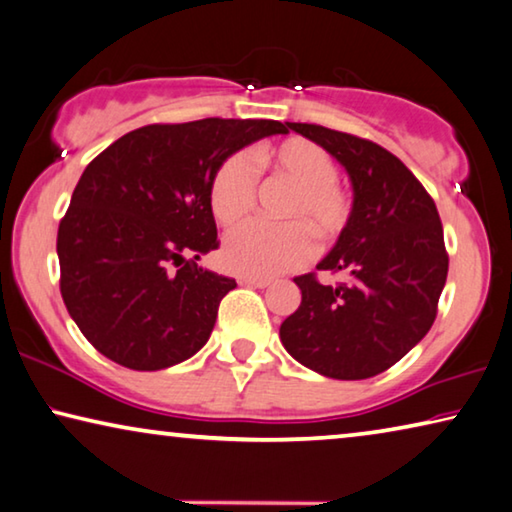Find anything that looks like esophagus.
Wrapping results in <instances>:
<instances>
[{
    "instance_id": "34e87169",
    "label": "esophagus",
    "mask_w": 512,
    "mask_h": 512,
    "mask_svg": "<svg viewBox=\"0 0 512 512\" xmlns=\"http://www.w3.org/2000/svg\"><path fill=\"white\" fill-rule=\"evenodd\" d=\"M239 282H241V285L257 287V289H264V287H269V285H271V280H269V278H250V276H241V278H239Z\"/></svg>"
}]
</instances>
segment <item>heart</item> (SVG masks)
Masks as SVG:
<instances>
[{
  "label": "heart",
  "mask_w": 512,
  "mask_h": 512,
  "mask_svg": "<svg viewBox=\"0 0 512 512\" xmlns=\"http://www.w3.org/2000/svg\"><path fill=\"white\" fill-rule=\"evenodd\" d=\"M262 170L294 183L282 204L280 216L289 223H248L227 236L223 264L250 278H273L296 269L315 250L317 236L322 246H331L345 234L352 204L340 188L338 167L319 144L289 137L273 147L257 149ZM255 170L246 154H232L216 167L209 181V207L220 225L232 227L253 211Z\"/></svg>",
  "instance_id": "b5f03b06"
}]
</instances>
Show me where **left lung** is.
<instances>
[{
  "label": "left lung",
  "mask_w": 512,
  "mask_h": 512,
  "mask_svg": "<svg viewBox=\"0 0 512 512\" xmlns=\"http://www.w3.org/2000/svg\"><path fill=\"white\" fill-rule=\"evenodd\" d=\"M287 128L345 167L354 204L345 234L317 264L345 273V282L294 278L301 305L280 324V340L324 377H375L414 349L437 317L448 276L439 211L409 167L379 144L317 124Z\"/></svg>",
  "instance_id": "8db88e82"
}]
</instances>
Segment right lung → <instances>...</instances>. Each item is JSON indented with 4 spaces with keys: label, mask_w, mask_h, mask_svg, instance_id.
I'll list each match as a JSON object with an SVG mask.
<instances>
[{
    "label": "right lung",
    "mask_w": 512,
    "mask_h": 512,
    "mask_svg": "<svg viewBox=\"0 0 512 512\" xmlns=\"http://www.w3.org/2000/svg\"><path fill=\"white\" fill-rule=\"evenodd\" d=\"M269 119H200L126 133L82 172L57 232L59 289L82 335L110 361L163 370L207 345L234 278L202 269L218 248L209 181Z\"/></svg>",
    "instance_id": "1"
}]
</instances>
